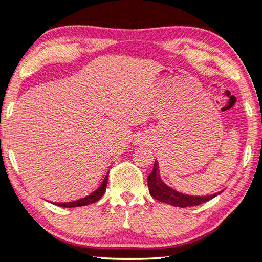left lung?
Instances as JSON below:
<instances>
[{"instance_id": "left-lung-1", "label": "left lung", "mask_w": 262, "mask_h": 262, "mask_svg": "<svg viewBox=\"0 0 262 262\" xmlns=\"http://www.w3.org/2000/svg\"><path fill=\"white\" fill-rule=\"evenodd\" d=\"M147 185L150 194L155 200L160 201L162 203H167L180 208L200 205L220 193V192H217V193L210 194V196H190V194H185L181 193V192L175 191L162 181L160 175H158L157 163H155L154 169H152L151 174L147 177Z\"/></svg>"}]
</instances>
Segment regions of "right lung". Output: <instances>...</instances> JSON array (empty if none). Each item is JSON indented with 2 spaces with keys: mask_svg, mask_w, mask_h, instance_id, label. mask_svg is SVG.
<instances>
[{
  "mask_svg": "<svg viewBox=\"0 0 262 262\" xmlns=\"http://www.w3.org/2000/svg\"><path fill=\"white\" fill-rule=\"evenodd\" d=\"M107 179H108V171L105 174V177L102 180L100 181V184L98 185V187L95 188L94 191H92L88 196H84L82 198H79L77 201H72V202H68V203H57L59 207H64V208H75V207H82V205H88L94 203L100 200L104 194V192L106 191V185H107Z\"/></svg>",
  "mask_w": 262,
  "mask_h": 262,
  "instance_id": "add662e5",
  "label": "right lung"
}]
</instances>
